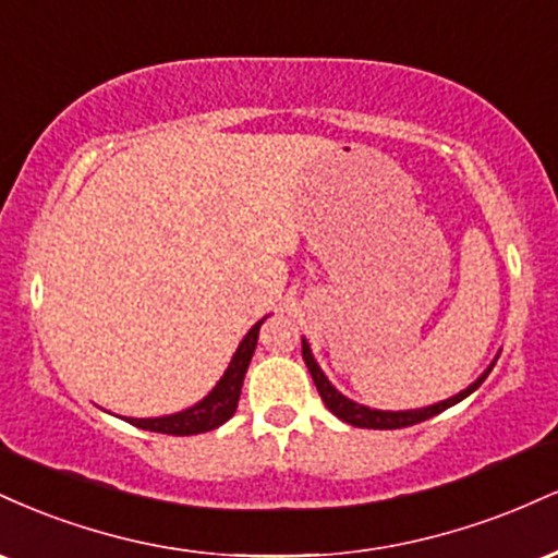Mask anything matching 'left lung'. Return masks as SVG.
<instances>
[{
    "label": "left lung",
    "instance_id": "left-lung-1",
    "mask_svg": "<svg viewBox=\"0 0 558 558\" xmlns=\"http://www.w3.org/2000/svg\"><path fill=\"white\" fill-rule=\"evenodd\" d=\"M301 354H304V362H306V367H310V375H312V380H315V386L319 390V399L325 401V407H328L338 420L349 422V425H354V427H367V430H396V427L417 425V422H425V420L435 417V414L446 412L448 407H453V403H459L462 399H466V396H470L472 390H477L480 386H483V380H485V377H488V373L493 369V364H496V362H493L490 367H488V373L480 375L470 388L462 390V393L451 396V399H446V401H440V403H433V407H425V409H412V412H380V409L362 407V403L349 401V399H345V396L338 393V390L330 386L328 377L323 375V369L317 367L315 356H312V351H310V345H306V341H301Z\"/></svg>",
    "mask_w": 558,
    "mask_h": 558
}]
</instances>
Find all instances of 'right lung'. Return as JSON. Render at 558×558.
<instances>
[{"label": "right lung", "mask_w": 558, "mask_h": 558, "mask_svg": "<svg viewBox=\"0 0 558 558\" xmlns=\"http://www.w3.org/2000/svg\"><path fill=\"white\" fill-rule=\"evenodd\" d=\"M265 319H259L252 330L246 332L239 351L230 360V367L222 375V380L217 383L213 393L207 399H202L196 407L185 409V412L170 414V417H155V420H128L131 425L141 427V430H151V433H165V435H196V433H207L220 427L222 422H228L233 417L235 407H239V396H241V386H243V375H246L248 362H252L254 349H257V338H259V325Z\"/></svg>", "instance_id": "right-lung-1"}]
</instances>
